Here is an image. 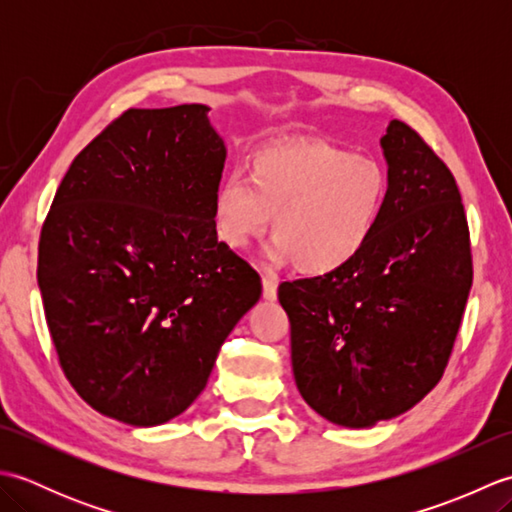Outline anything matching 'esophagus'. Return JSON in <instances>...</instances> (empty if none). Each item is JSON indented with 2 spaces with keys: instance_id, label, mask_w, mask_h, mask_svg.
I'll use <instances>...</instances> for the list:
<instances>
[{
  "instance_id": "obj_1",
  "label": "esophagus",
  "mask_w": 512,
  "mask_h": 512,
  "mask_svg": "<svg viewBox=\"0 0 512 512\" xmlns=\"http://www.w3.org/2000/svg\"><path fill=\"white\" fill-rule=\"evenodd\" d=\"M262 288H264V299L275 301L277 299V279L270 275H262Z\"/></svg>"
}]
</instances>
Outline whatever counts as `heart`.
Returning <instances> with one entry per match:
<instances>
[{"label": "heart", "mask_w": 512, "mask_h": 512, "mask_svg": "<svg viewBox=\"0 0 512 512\" xmlns=\"http://www.w3.org/2000/svg\"><path fill=\"white\" fill-rule=\"evenodd\" d=\"M389 195L387 169L328 140L277 145L250 158L248 178L228 173L213 193V226L246 248L273 220L268 257L323 277L350 266L372 242Z\"/></svg>", "instance_id": "heart-1"}]
</instances>
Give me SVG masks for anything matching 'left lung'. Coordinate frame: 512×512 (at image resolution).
I'll use <instances>...</instances> for the list:
<instances>
[{"mask_svg":"<svg viewBox=\"0 0 512 512\" xmlns=\"http://www.w3.org/2000/svg\"><path fill=\"white\" fill-rule=\"evenodd\" d=\"M380 147L389 195L372 242L339 273L279 286L299 394L350 429L396 418L438 385L473 284L449 167L402 121Z\"/></svg>","mask_w":512,"mask_h":512,"instance_id":"8db88e82","label":"left lung"}]
</instances>
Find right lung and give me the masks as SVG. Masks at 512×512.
Returning a JSON list of instances; mask_svg holds the SVG:
<instances>
[{"label": "right lung", "mask_w": 512, "mask_h": 512, "mask_svg": "<svg viewBox=\"0 0 512 512\" xmlns=\"http://www.w3.org/2000/svg\"><path fill=\"white\" fill-rule=\"evenodd\" d=\"M206 105L127 110L74 158L39 237L37 281L70 385L156 427L202 394L262 279L217 242L226 147Z\"/></svg>", "instance_id": "right-lung-1"}]
</instances>
